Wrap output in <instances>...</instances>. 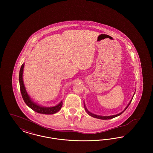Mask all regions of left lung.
<instances>
[{
  "label": "left lung",
  "mask_w": 153,
  "mask_h": 153,
  "mask_svg": "<svg viewBox=\"0 0 153 153\" xmlns=\"http://www.w3.org/2000/svg\"><path fill=\"white\" fill-rule=\"evenodd\" d=\"M134 95H135V93L134 94L133 96H132V99H131L130 102H129V103L128 104V105L126 106V107L124 108L123 111L122 112H121L120 113H119V114H117V115H111V116H101V115H96V114H92V112H91L90 111H89L88 110L87 108V107H86L85 104V102H84V108H85V109L86 112H87L88 114L89 115H90L91 117H95V118L99 119H102V120H108V119H111L114 118V117H118V116L122 114H123L124 112L126 111V109H127V108H128V107L129 106V105L130 104V103H131V101H132V99H133V97H134Z\"/></svg>",
  "instance_id": "8db88e82"
}]
</instances>
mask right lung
Returning <instances> with one entry per match:
<instances>
[{"instance_id": "obj_1", "label": "right lung", "mask_w": 153, "mask_h": 153, "mask_svg": "<svg viewBox=\"0 0 153 153\" xmlns=\"http://www.w3.org/2000/svg\"><path fill=\"white\" fill-rule=\"evenodd\" d=\"M25 66V63H23L21 66L20 69L19 74V85H20V89L21 92L22 94L23 99L26 105L30 107L31 109L36 111V112L42 114H46V115H51L54 114L56 112H58L62 107V101L60 102L57 105L53 107H44L41 105L38 104L36 102H34L29 95L27 94L26 88L25 86L23 80V68Z\"/></svg>"}]
</instances>
